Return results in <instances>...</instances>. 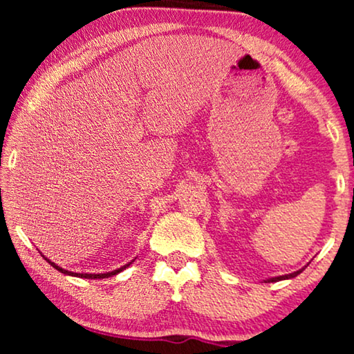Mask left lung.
Returning <instances> with one entry per match:
<instances>
[{
    "label": "left lung",
    "instance_id": "obj_1",
    "mask_svg": "<svg viewBox=\"0 0 354 354\" xmlns=\"http://www.w3.org/2000/svg\"><path fill=\"white\" fill-rule=\"evenodd\" d=\"M304 268H306V266H304ZM304 268H303V269H299V270H297V272H292V274H285V275H277V277H270V279L266 280V282H279V280H287V279H293V277H297L298 274H301L303 270H304Z\"/></svg>",
    "mask_w": 354,
    "mask_h": 354
}]
</instances>
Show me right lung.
Wrapping results in <instances>:
<instances>
[{
	"label": "right lung",
	"mask_w": 354,
	"mask_h": 354,
	"mask_svg": "<svg viewBox=\"0 0 354 354\" xmlns=\"http://www.w3.org/2000/svg\"><path fill=\"white\" fill-rule=\"evenodd\" d=\"M41 254V253H40ZM43 256V254H41ZM43 258H45L48 263H50L53 268L55 269H57L59 270V272H62V274H66V275H72V277H80V279H108V277H113V275H115V274H119V272H122L124 269H127L130 264L133 263V261H130V263H127V264H124L122 268H119V269H114V270H111V272H104V274H85V272H72V270H66V269H62L61 266H57L56 263H53V261H50L46 258V256H43Z\"/></svg>",
	"instance_id": "obj_1"
}]
</instances>
